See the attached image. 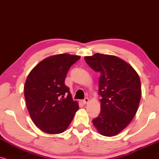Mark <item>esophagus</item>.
I'll return each mask as SVG.
<instances>
[{
    "label": "esophagus",
    "instance_id": "obj_1",
    "mask_svg": "<svg viewBox=\"0 0 159 159\" xmlns=\"http://www.w3.org/2000/svg\"><path fill=\"white\" fill-rule=\"evenodd\" d=\"M82 102H83V103L84 104V105H86V104H88L89 102V98H85V99H83Z\"/></svg>",
    "mask_w": 159,
    "mask_h": 159
}]
</instances>
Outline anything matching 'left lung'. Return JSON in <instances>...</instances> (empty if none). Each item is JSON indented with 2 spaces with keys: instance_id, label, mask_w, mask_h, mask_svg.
Here are the masks:
<instances>
[{
  "instance_id": "left-lung-1",
  "label": "left lung",
  "mask_w": 159,
  "mask_h": 159,
  "mask_svg": "<svg viewBox=\"0 0 159 159\" xmlns=\"http://www.w3.org/2000/svg\"><path fill=\"white\" fill-rule=\"evenodd\" d=\"M85 60L100 75L101 112L93 124L102 136H114L137 112L142 96L140 78L130 64L116 56L97 53L85 57Z\"/></svg>"
}]
</instances>
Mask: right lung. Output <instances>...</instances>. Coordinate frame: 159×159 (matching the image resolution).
I'll return each mask as SVG.
<instances>
[{"label":"right lung","mask_w":159,"mask_h":159,"mask_svg":"<svg viewBox=\"0 0 159 159\" xmlns=\"http://www.w3.org/2000/svg\"><path fill=\"white\" fill-rule=\"evenodd\" d=\"M80 58L69 54L48 57L27 76L24 85L27 109L34 125L46 134L64 132L79 109L65 80L70 66Z\"/></svg>","instance_id":"add662e5"}]
</instances>
